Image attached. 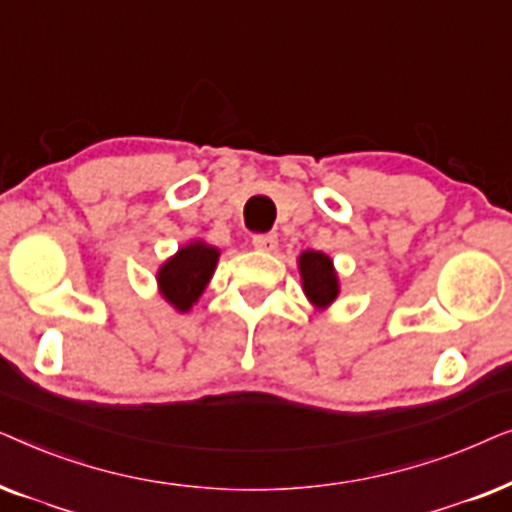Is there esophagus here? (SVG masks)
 <instances>
[{
  "label": "esophagus",
  "mask_w": 512,
  "mask_h": 512,
  "mask_svg": "<svg viewBox=\"0 0 512 512\" xmlns=\"http://www.w3.org/2000/svg\"><path fill=\"white\" fill-rule=\"evenodd\" d=\"M254 247L258 251H275L277 249V235L275 233H258L254 235Z\"/></svg>",
  "instance_id": "esophagus-1"
}]
</instances>
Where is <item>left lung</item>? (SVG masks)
<instances>
[{
	"label": "left lung",
	"mask_w": 512,
	"mask_h": 512,
	"mask_svg": "<svg viewBox=\"0 0 512 512\" xmlns=\"http://www.w3.org/2000/svg\"><path fill=\"white\" fill-rule=\"evenodd\" d=\"M298 268L307 300L317 310H326L340 293V279L333 268L331 256L307 249L298 256Z\"/></svg>",
	"instance_id": "1"
}]
</instances>
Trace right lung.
<instances>
[{"label": "right lung", "instance_id": "add662e5", "mask_svg": "<svg viewBox=\"0 0 512 512\" xmlns=\"http://www.w3.org/2000/svg\"><path fill=\"white\" fill-rule=\"evenodd\" d=\"M219 249L209 247L205 242H191L181 247L177 254L160 265L158 289L174 310L188 312L198 303L202 291L207 289L209 279L214 275Z\"/></svg>", "mask_w": 512, "mask_h": 512}]
</instances>
